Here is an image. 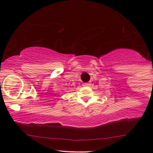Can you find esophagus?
<instances>
[{"mask_svg": "<svg viewBox=\"0 0 153 153\" xmlns=\"http://www.w3.org/2000/svg\"><path fill=\"white\" fill-rule=\"evenodd\" d=\"M89 83L88 82H85V83H82V86H88Z\"/></svg>", "mask_w": 153, "mask_h": 153, "instance_id": "obj_1", "label": "esophagus"}]
</instances>
